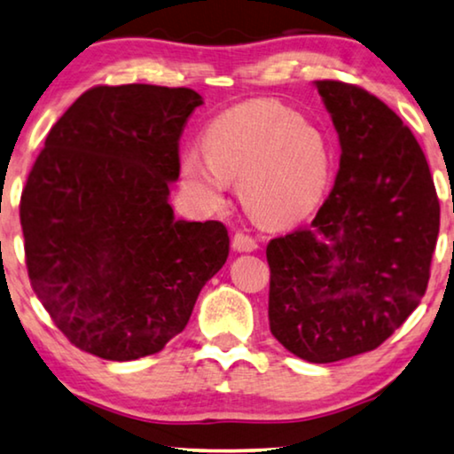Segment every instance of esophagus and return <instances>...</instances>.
I'll return each mask as SVG.
<instances>
[{
	"mask_svg": "<svg viewBox=\"0 0 454 454\" xmlns=\"http://www.w3.org/2000/svg\"><path fill=\"white\" fill-rule=\"evenodd\" d=\"M231 246H233V250H238V252H254L258 247L256 239H254L252 235L244 233V231H238L233 235Z\"/></svg>",
	"mask_w": 454,
	"mask_h": 454,
	"instance_id": "1",
	"label": "esophagus"
}]
</instances>
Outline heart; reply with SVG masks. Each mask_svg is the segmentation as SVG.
Listing matches in <instances>:
<instances>
[{"instance_id":"heart-1","label":"heart","mask_w":454,"mask_h":454,"mask_svg":"<svg viewBox=\"0 0 454 454\" xmlns=\"http://www.w3.org/2000/svg\"><path fill=\"white\" fill-rule=\"evenodd\" d=\"M204 157L184 153L182 177L204 207L238 182L247 213L264 223L294 221L314 207L326 182L322 136L272 101H250L215 117L202 136Z\"/></svg>"}]
</instances>
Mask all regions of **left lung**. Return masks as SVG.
Returning a JSON list of instances; mask_svg holds the SVG:
<instances>
[{"instance_id": "left-lung-1", "label": "left lung", "mask_w": 454, "mask_h": 454, "mask_svg": "<svg viewBox=\"0 0 454 454\" xmlns=\"http://www.w3.org/2000/svg\"><path fill=\"white\" fill-rule=\"evenodd\" d=\"M340 142L334 188L308 227L270 239L269 322L285 349L331 364L380 347L430 281L440 202L426 154L380 98L316 82Z\"/></svg>"}]
</instances>
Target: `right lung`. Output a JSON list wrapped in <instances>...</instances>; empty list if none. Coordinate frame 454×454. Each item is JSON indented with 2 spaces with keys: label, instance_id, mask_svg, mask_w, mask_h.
I'll use <instances>...</instances> for the list:
<instances>
[{
  "label": "right lung",
  "instance_id": "1",
  "mask_svg": "<svg viewBox=\"0 0 454 454\" xmlns=\"http://www.w3.org/2000/svg\"><path fill=\"white\" fill-rule=\"evenodd\" d=\"M202 97L95 86L55 121L20 198L28 278L72 345L111 362L159 353L229 256L219 221H179L169 184Z\"/></svg>",
  "mask_w": 454,
  "mask_h": 454
}]
</instances>
